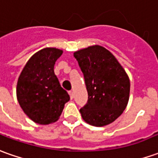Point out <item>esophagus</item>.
Returning a JSON list of instances; mask_svg holds the SVG:
<instances>
[{
  "label": "esophagus",
  "instance_id": "obj_1",
  "mask_svg": "<svg viewBox=\"0 0 158 158\" xmlns=\"http://www.w3.org/2000/svg\"><path fill=\"white\" fill-rule=\"evenodd\" d=\"M68 93H69V95H70L71 99H73V98H74V93H73V91H69Z\"/></svg>",
  "mask_w": 158,
  "mask_h": 158
}]
</instances>
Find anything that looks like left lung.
Segmentation results:
<instances>
[{
  "instance_id": "8db88e82",
  "label": "left lung",
  "mask_w": 158,
  "mask_h": 158,
  "mask_svg": "<svg viewBox=\"0 0 158 158\" xmlns=\"http://www.w3.org/2000/svg\"><path fill=\"white\" fill-rule=\"evenodd\" d=\"M82 71L88 101L79 111L87 124L105 126L125 110L130 97V79L115 56L95 45L73 53Z\"/></svg>"
}]
</instances>
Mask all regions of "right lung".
<instances>
[{"label":"right lung","instance_id":"obj_1","mask_svg":"<svg viewBox=\"0 0 158 158\" xmlns=\"http://www.w3.org/2000/svg\"><path fill=\"white\" fill-rule=\"evenodd\" d=\"M63 51L46 48L35 52L20 73L16 96L21 109L34 123L56 122L70 96L60 86L54 65Z\"/></svg>","mask_w":158,"mask_h":158}]
</instances>
